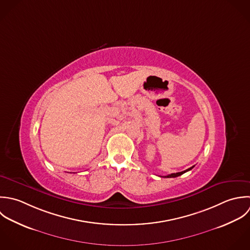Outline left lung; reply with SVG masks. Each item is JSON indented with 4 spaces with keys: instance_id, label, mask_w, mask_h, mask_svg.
Instances as JSON below:
<instances>
[{
    "instance_id": "8db88e82",
    "label": "left lung",
    "mask_w": 250,
    "mask_h": 250,
    "mask_svg": "<svg viewBox=\"0 0 250 250\" xmlns=\"http://www.w3.org/2000/svg\"><path fill=\"white\" fill-rule=\"evenodd\" d=\"M193 167H194V166L191 167H189V168H187V169H185V170H183V171H180V172H175V173H170V174H167V175H166L165 177H176V176H179V175L183 174L184 172H186V171H188V170L192 169Z\"/></svg>"
}]
</instances>
